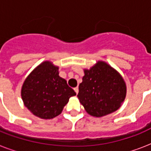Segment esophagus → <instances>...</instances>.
Segmentation results:
<instances>
[{"instance_id": "esophagus-1", "label": "esophagus", "mask_w": 151, "mask_h": 151, "mask_svg": "<svg viewBox=\"0 0 151 151\" xmlns=\"http://www.w3.org/2000/svg\"><path fill=\"white\" fill-rule=\"evenodd\" d=\"M74 89V91H75V92L77 93V94H78V92H79V89H78V87H76L73 88Z\"/></svg>"}]
</instances>
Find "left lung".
I'll list each match as a JSON object with an SVG mask.
<instances>
[{"label":"left lung","mask_w":151,"mask_h":151,"mask_svg":"<svg viewBox=\"0 0 151 151\" xmlns=\"http://www.w3.org/2000/svg\"><path fill=\"white\" fill-rule=\"evenodd\" d=\"M84 73L78 98L88 114L101 117L121 107L127 87L118 71L99 60L90 69H84Z\"/></svg>","instance_id":"8db88e82"}]
</instances>
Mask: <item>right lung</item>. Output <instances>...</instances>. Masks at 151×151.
Returning <instances> with one entry per match:
<instances>
[{"label": "right lung", "instance_id": "right-lung-1", "mask_svg": "<svg viewBox=\"0 0 151 151\" xmlns=\"http://www.w3.org/2000/svg\"><path fill=\"white\" fill-rule=\"evenodd\" d=\"M59 66L44 61L27 76L21 88L25 106L34 116L52 119L62 113L76 92L59 75Z\"/></svg>", "mask_w": 151, "mask_h": 151}]
</instances>
